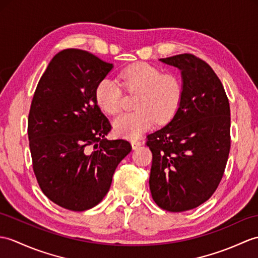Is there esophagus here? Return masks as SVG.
I'll return each instance as SVG.
<instances>
[{
  "label": "esophagus",
  "instance_id": "1",
  "mask_svg": "<svg viewBox=\"0 0 258 258\" xmlns=\"http://www.w3.org/2000/svg\"><path fill=\"white\" fill-rule=\"evenodd\" d=\"M131 144H132V147H133V149H136L142 145V142L139 140H132Z\"/></svg>",
  "mask_w": 258,
  "mask_h": 258
}]
</instances>
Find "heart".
<instances>
[{"label":"heart","instance_id":"b5f03b06","mask_svg":"<svg viewBox=\"0 0 258 258\" xmlns=\"http://www.w3.org/2000/svg\"><path fill=\"white\" fill-rule=\"evenodd\" d=\"M118 81L127 92H137L134 112L123 113L113 122L114 132L126 139H136L151 128L155 121L164 123L175 115L180 104L182 88L175 75L146 62L130 64L119 71ZM94 98L98 106L109 115L122 107V90L117 83L104 78L95 87Z\"/></svg>","mask_w":258,"mask_h":258}]
</instances>
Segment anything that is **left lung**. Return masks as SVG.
I'll return each instance as SVG.
<instances>
[{
	"instance_id": "left-lung-1",
	"label": "left lung",
	"mask_w": 258,
	"mask_h": 258,
	"mask_svg": "<svg viewBox=\"0 0 258 258\" xmlns=\"http://www.w3.org/2000/svg\"><path fill=\"white\" fill-rule=\"evenodd\" d=\"M181 71L182 94L171 121L147 136L153 153L149 189L170 212L210 198L223 177L231 147L230 103L212 68L191 53L159 59Z\"/></svg>"
}]
</instances>
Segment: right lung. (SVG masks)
I'll return each instance as SVG.
<instances>
[{
    "instance_id": "obj_1",
    "label": "right lung",
    "mask_w": 258,
    "mask_h": 258,
    "mask_svg": "<svg viewBox=\"0 0 258 258\" xmlns=\"http://www.w3.org/2000/svg\"><path fill=\"white\" fill-rule=\"evenodd\" d=\"M112 68L89 51L61 50L33 97L27 132L36 179L48 199L71 211L100 203L132 151L127 141L105 139L111 124L94 98Z\"/></svg>"
}]
</instances>
